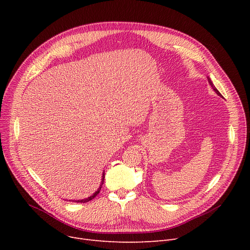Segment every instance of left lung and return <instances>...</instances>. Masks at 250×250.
<instances>
[{"mask_svg":"<svg viewBox=\"0 0 250 250\" xmlns=\"http://www.w3.org/2000/svg\"><path fill=\"white\" fill-rule=\"evenodd\" d=\"M208 84H209V85H211V86H212V87H213V89H214V91H215V92H216V93H217V94H218V95H219V96H222V95H221V93H220V92H219V91H218V90H217V88H216V87H215V86H214V84H213V82H212V81H211V79H209V78H208Z\"/></svg>","mask_w":250,"mask_h":250,"instance_id":"obj_1","label":"left lung"}]
</instances>
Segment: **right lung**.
<instances>
[{
  "mask_svg": "<svg viewBox=\"0 0 250 250\" xmlns=\"http://www.w3.org/2000/svg\"><path fill=\"white\" fill-rule=\"evenodd\" d=\"M103 182H104V172H103V174H102V180H101V185H100V187L98 188V189L92 194V195H90L89 198H87V199H83V200H78V201H72V202H75V203H87V202H89V201H91V200H93L95 196L99 193V191H100V189H101V188H102V185H103Z\"/></svg>",
  "mask_w": 250,
  "mask_h": 250,
  "instance_id": "right-lung-1",
  "label": "right lung"
}]
</instances>
